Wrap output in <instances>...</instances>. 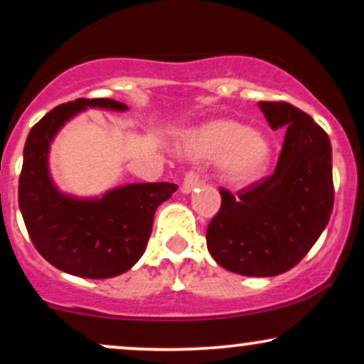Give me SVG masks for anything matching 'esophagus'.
Returning <instances> with one entry per match:
<instances>
[{
  "instance_id": "obj_1",
  "label": "esophagus",
  "mask_w": 364,
  "mask_h": 364,
  "mask_svg": "<svg viewBox=\"0 0 364 364\" xmlns=\"http://www.w3.org/2000/svg\"><path fill=\"white\" fill-rule=\"evenodd\" d=\"M198 185H200V176L195 173V171H190V173H186L185 178H183L181 193H185V195L191 193V191H193Z\"/></svg>"
}]
</instances>
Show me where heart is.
I'll use <instances>...</instances> for the list:
<instances>
[{"label": "heart", "mask_w": 364, "mask_h": 364, "mask_svg": "<svg viewBox=\"0 0 364 364\" xmlns=\"http://www.w3.org/2000/svg\"><path fill=\"white\" fill-rule=\"evenodd\" d=\"M183 152L193 159L218 161L227 181L246 185L259 178L266 169L271 146L259 130L247 129L232 118H213L186 135Z\"/></svg>", "instance_id": "heart-1"}]
</instances>
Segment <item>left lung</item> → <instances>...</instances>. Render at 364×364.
<instances>
[{
	"label": "left lung",
	"instance_id": "obj_1",
	"mask_svg": "<svg viewBox=\"0 0 364 364\" xmlns=\"http://www.w3.org/2000/svg\"><path fill=\"white\" fill-rule=\"evenodd\" d=\"M273 130L284 129L274 173L232 195L207 229V247L222 268L244 277H277L304 259L329 224L334 207L332 147L300 108L259 102Z\"/></svg>",
	"mask_w": 364,
	"mask_h": 364
}]
</instances>
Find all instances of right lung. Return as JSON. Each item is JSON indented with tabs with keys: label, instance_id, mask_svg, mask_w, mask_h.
I'll use <instances>...</instances> for the list:
<instances>
[{
	"label": "right lung",
	"instance_id": "obj_1",
	"mask_svg": "<svg viewBox=\"0 0 364 364\" xmlns=\"http://www.w3.org/2000/svg\"><path fill=\"white\" fill-rule=\"evenodd\" d=\"M87 108L129 110L110 98H81L47 113L25 142L18 205L33 246L52 266L74 277L105 279L125 273L142 257L156 210L178 185L132 183L90 198L63 193L49 171L50 144Z\"/></svg>",
	"mask_w": 364,
	"mask_h": 364
}]
</instances>
